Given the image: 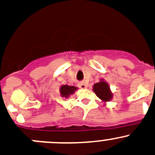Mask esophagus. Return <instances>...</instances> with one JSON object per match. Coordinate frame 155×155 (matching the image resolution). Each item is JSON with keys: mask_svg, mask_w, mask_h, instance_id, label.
I'll return each instance as SVG.
<instances>
[{"mask_svg": "<svg viewBox=\"0 0 155 155\" xmlns=\"http://www.w3.org/2000/svg\"><path fill=\"white\" fill-rule=\"evenodd\" d=\"M79 87H80L81 88H86L87 85L85 83H84V82H82V83L79 84Z\"/></svg>", "mask_w": 155, "mask_h": 155, "instance_id": "1", "label": "esophagus"}]
</instances>
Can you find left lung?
I'll use <instances>...</instances> for the list:
<instances>
[{
    "mask_svg": "<svg viewBox=\"0 0 155 155\" xmlns=\"http://www.w3.org/2000/svg\"><path fill=\"white\" fill-rule=\"evenodd\" d=\"M92 89L96 95L102 101V102H104V104H106L107 102L110 101L113 98L114 94L110 88L108 83L105 82L104 79H101L99 82L94 84Z\"/></svg>",
    "mask_w": 155,
    "mask_h": 155,
    "instance_id": "left-lung-1",
    "label": "left lung"
}]
</instances>
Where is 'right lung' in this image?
<instances>
[{
  "label": "right lung",
  "mask_w": 155,
  "mask_h": 155,
  "mask_svg": "<svg viewBox=\"0 0 155 155\" xmlns=\"http://www.w3.org/2000/svg\"><path fill=\"white\" fill-rule=\"evenodd\" d=\"M77 87L73 86V85H62L60 88V94L62 97H70V95L73 94L75 91H77Z\"/></svg>",
  "instance_id": "right-lung-1"
}]
</instances>
